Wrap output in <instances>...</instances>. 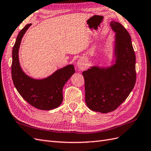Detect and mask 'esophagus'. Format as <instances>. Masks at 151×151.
<instances>
[{
    "instance_id": "esophagus-1",
    "label": "esophagus",
    "mask_w": 151,
    "mask_h": 151,
    "mask_svg": "<svg viewBox=\"0 0 151 151\" xmlns=\"http://www.w3.org/2000/svg\"><path fill=\"white\" fill-rule=\"evenodd\" d=\"M77 67H78L79 70H84V69L86 68V67H87L86 60L84 58H79V60L77 61Z\"/></svg>"
}]
</instances>
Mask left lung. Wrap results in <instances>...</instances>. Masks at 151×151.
Here are the masks:
<instances>
[{"mask_svg": "<svg viewBox=\"0 0 151 151\" xmlns=\"http://www.w3.org/2000/svg\"><path fill=\"white\" fill-rule=\"evenodd\" d=\"M115 32L112 65H93L83 71L86 104L93 111L108 113L127 99L136 82L135 51L128 32L121 23H110Z\"/></svg>", "mask_w": 151, "mask_h": 151, "instance_id": "8db88e82", "label": "left lung"}]
</instances>
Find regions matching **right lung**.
I'll use <instances>...</instances> for the list:
<instances>
[{
    "mask_svg": "<svg viewBox=\"0 0 151 151\" xmlns=\"http://www.w3.org/2000/svg\"><path fill=\"white\" fill-rule=\"evenodd\" d=\"M31 25H27L16 38L12 52V79L19 95L28 104L40 110L50 111L62 103L63 88L76 71L73 65H68L41 79L32 78L23 72L19 61V49L23 35Z\"/></svg>",
    "mask_w": 151,
    "mask_h": 151,
    "instance_id": "1",
    "label": "right lung"
}]
</instances>
